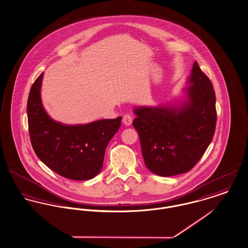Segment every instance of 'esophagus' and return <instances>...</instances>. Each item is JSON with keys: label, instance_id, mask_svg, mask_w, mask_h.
Returning <instances> with one entry per match:
<instances>
[{"label": "esophagus", "instance_id": "esophagus-1", "mask_svg": "<svg viewBox=\"0 0 248 248\" xmlns=\"http://www.w3.org/2000/svg\"><path fill=\"white\" fill-rule=\"evenodd\" d=\"M122 121H123V124L124 125H126V126H130L131 124H132V117L131 115H125V116H123V119H122Z\"/></svg>", "mask_w": 248, "mask_h": 248}]
</instances>
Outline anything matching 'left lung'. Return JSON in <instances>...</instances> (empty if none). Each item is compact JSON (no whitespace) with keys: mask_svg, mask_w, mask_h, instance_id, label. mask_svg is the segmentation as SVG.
Here are the masks:
<instances>
[{"mask_svg":"<svg viewBox=\"0 0 248 248\" xmlns=\"http://www.w3.org/2000/svg\"><path fill=\"white\" fill-rule=\"evenodd\" d=\"M182 94L179 101L133 108L132 125L139 134L145 165L158 176L190 171L215 134V90L197 62Z\"/></svg>","mask_w":248,"mask_h":248,"instance_id":"1","label":"left lung"}]
</instances>
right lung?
I'll return each mask as SVG.
<instances>
[{"label":"right lung","instance_id":"right-lung-1","mask_svg":"<svg viewBox=\"0 0 248 248\" xmlns=\"http://www.w3.org/2000/svg\"><path fill=\"white\" fill-rule=\"evenodd\" d=\"M42 80L43 73L33 83L27 102L29 133L36 156L66 179L95 178L102 168L105 149L118 131L122 117L77 125L55 121L42 104Z\"/></svg>","mask_w":248,"mask_h":248}]
</instances>
